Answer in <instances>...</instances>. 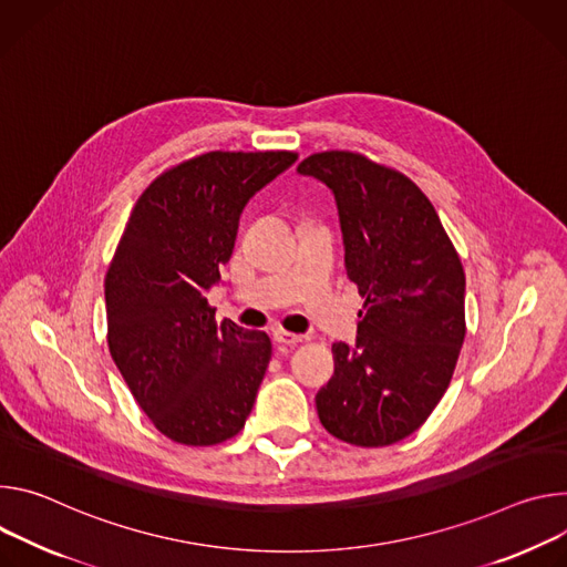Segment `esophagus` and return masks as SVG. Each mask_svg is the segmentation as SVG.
<instances>
[{"label":"esophagus","instance_id":"1","mask_svg":"<svg viewBox=\"0 0 567 567\" xmlns=\"http://www.w3.org/2000/svg\"><path fill=\"white\" fill-rule=\"evenodd\" d=\"M272 340L275 342H279V344H297V342H301V336H297V333H288V331H284V329H275L272 331Z\"/></svg>","mask_w":567,"mask_h":567}]
</instances>
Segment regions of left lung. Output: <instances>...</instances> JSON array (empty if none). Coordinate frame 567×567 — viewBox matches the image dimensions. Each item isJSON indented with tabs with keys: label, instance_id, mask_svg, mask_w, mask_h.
<instances>
[{
	"label": "left lung",
	"instance_id": "left-lung-1",
	"mask_svg": "<svg viewBox=\"0 0 567 567\" xmlns=\"http://www.w3.org/2000/svg\"><path fill=\"white\" fill-rule=\"evenodd\" d=\"M299 175L336 198L349 279L364 297L355 344H333L318 392L322 425L379 449L410 436L442 401L466 336V277L432 203L403 173L349 151L306 157Z\"/></svg>",
	"mask_w": 567,
	"mask_h": 567
}]
</instances>
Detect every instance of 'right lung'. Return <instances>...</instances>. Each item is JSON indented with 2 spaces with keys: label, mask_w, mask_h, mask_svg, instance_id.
Returning <instances> with one entry per match:
<instances>
[{
  "label": "right lung",
  "mask_w": 567,
  "mask_h": 567,
  "mask_svg": "<svg viewBox=\"0 0 567 567\" xmlns=\"http://www.w3.org/2000/svg\"><path fill=\"white\" fill-rule=\"evenodd\" d=\"M295 153H205L137 200L105 277L107 344L135 401L168 439L214 446L240 432L272 358L264 331L216 324L220 284L249 198Z\"/></svg>",
  "instance_id": "obj_1"
}]
</instances>
